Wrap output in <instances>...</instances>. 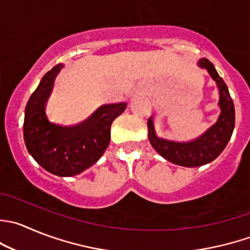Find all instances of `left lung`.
Returning a JSON list of instances; mask_svg holds the SVG:
<instances>
[{
  "label": "left lung",
  "mask_w": 250,
  "mask_h": 250,
  "mask_svg": "<svg viewBox=\"0 0 250 250\" xmlns=\"http://www.w3.org/2000/svg\"><path fill=\"white\" fill-rule=\"evenodd\" d=\"M198 66L207 69L219 89V106L221 112L216 123L197 139L190 142H173L157 137L152 117L147 121V137L152 147L167 161L184 167H198L214 161L224 151L234 129V105L224 79L207 58L198 61Z\"/></svg>",
  "instance_id": "obj_1"
}]
</instances>
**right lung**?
Wrapping results in <instances>:
<instances>
[{"label": "right lung", "instance_id": "obj_1", "mask_svg": "<svg viewBox=\"0 0 250 250\" xmlns=\"http://www.w3.org/2000/svg\"><path fill=\"white\" fill-rule=\"evenodd\" d=\"M62 68L63 64L60 63L48 71L29 98L24 116V142L29 154L42 168L56 176L71 177L85 171L103 156L110 144L111 125L127 104L101 106L76 125L51 122L46 115V103Z\"/></svg>", "mask_w": 250, "mask_h": 250}]
</instances>
